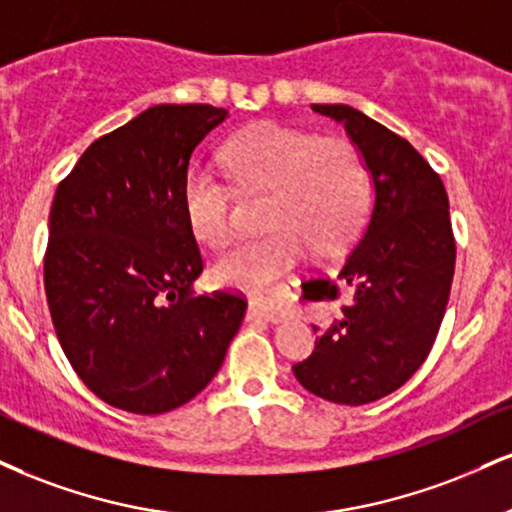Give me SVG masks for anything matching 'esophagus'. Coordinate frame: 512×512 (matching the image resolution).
Masks as SVG:
<instances>
[{
  "label": "esophagus",
  "instance_id": "34e87169",
  "mask_svg": "<svg viewBox=\"0 0 512 512\" xmlns=\"http://www.w3.org/2000/svg\"><path fill=\"white\" fill-rule=\"evenodd\" d=\"M250 315L252 317H260V319H267V322H281V319L286 317V312H283L281 305L274 303V300H269V298H252L250 300Z\"/></svg>",
  "mask_w": 512,
  "mask_h": 512
}]
</instances>
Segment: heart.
Masks as SVG:
<instances>
[{"mask_svg": "<svg viewBox=\"0 0 512 512\" xmlns=\"http://www.w3.org/2000/svg\"><path fill=\"white\" fill-rule=\"evenodd\" d=\"M226 174L243 193H267L262 219L272 226L221 255L214 281L257 291L272 283L312 245L343 248L367 209V169L348 140L264 123L224 147ZM183 209L193 236L207 248L231 238V188L209 171L193 169L183 183Z\"/></svg>", "mask_w": 512, "mask_h": 512, "instance_id": "obj_1", "label": "heart"}]
</instances>
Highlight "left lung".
Returning <instances> with one entry per match:
<instances>
[{
  "mask_svg": "<svg viewBox=\"0 0 512 512\" xmlns=\"http://www.w3.org/2000/svg\"><path fill=\"white\" fill-rule=\"evenodd\" d=\"M312 112L346 128L374 200L338 274L355 286L353 303L293 374L319 398L365 405L400 389L439 334L455 272L448 195L420 152L367 114L348 104H312Z\"/></svg>",
  "mask_w": 512,
  "mask_h": 512,
  "instance_id": "8db88e82",
  "label": "left lung"
}]
</instances>
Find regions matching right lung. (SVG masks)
<instances>
[{
  "instance_id": "right-lung-1",
  "label": "right lung",
  "mask_w": 512,
  "mask_h": 512,
  "mask_svg": "<svg viewBox=\"0 0 512 512\" xmlns=\"http://www.w3.org/2000/svg\"><path fill=\"white\" fill-rule=\"evenodd\" d=\"M229 119L212 104H157L102 135L59 183L45 293L57 338L88 389L162 415L212 381L248 303L197 295L202 257L183 209L195 147Z\"/></svg>"
}]
</instances>
